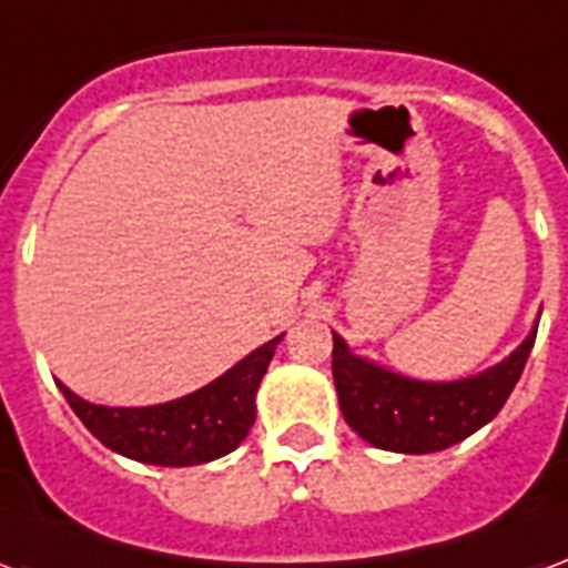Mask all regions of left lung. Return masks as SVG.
<instances>
[{
	"label": "left lung",
	"instance_id": "8db88e82",
	"mask_svg": "<svg viewBox=\"0 0 568 568\" xmlns=\"http://www.w3.org/2000/svg\"><path fill=\"white\" fill-rule=\"evenodd\" d=\"M536 327L509 357L458 381H419L354 354L333 333V381L345 423L389 453H438L491 423L521 378Z\"/></svg>",
	"mask_w": 568,
	"mask_h": 568
}]
</instances>
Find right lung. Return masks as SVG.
<instances>
[{"instance_id": "add662e5", "label": "right lung", "mask_w": 568, "mask_h": 568, "mask_svg": "<svg viewBox=\"0 0 568 568\" xmlns=\"http://www.w3.org/2000/svg\"><path fill=\"white\" fill-rule=\"evenodd\" d=\"M283 336L258 345L244 361L181 399L149 408L94 405L55 381L82 426L103 447L142 465L190 467L226 456L255 423V393Z\"/></svg>"}]
</instances>
